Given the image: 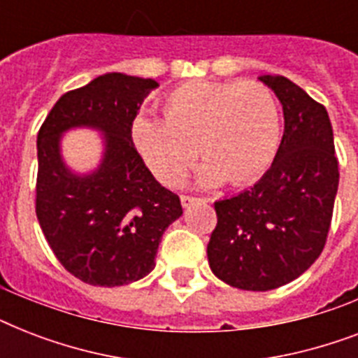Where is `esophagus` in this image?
<instances>
[{
	"label": "esophagus",
	"mask_w": 358,
	"mask_h": 358,
	"mask_svg": "<svg viewBox=\"0 0 358 358\" xmlns=\"http://www.w3.org/2000/svg\"><path fill=\"white\" fill-rule=\"evenodd\" d=\"M180 202H182V206L184 208H189L196 202H202V199H196V196H189V195H182L180 196Z\"/></svg>",
	"instance_id": "obj_1"
}]
</instances>
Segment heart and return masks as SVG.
I'll return each instance as SVG.
<instances>
[{"mask_svg": "<svg viewBox=\"0 0 358 358\" xmlns=\"http://www.w3.org/2000/svg\"><path fill=\"white\" fill-rule=\"evenodd\" d=\"M163 115L141 113L131 122L137 150L163 184H176L196 150L204 157L196 173L201 185L212 187L224 178L249 184L266 173L277 152V102L256 81H189L169 92Z\"/></svg>", "mask_w": 358, "mask_h": 358, "instance_id": "heart-1", "label": "heart"}]
</instances>
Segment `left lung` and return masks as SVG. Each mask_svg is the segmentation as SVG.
Listing matches in <instances>:
<instances>
[{"instance_id":"1","label":"left lung","mask_w":358,"mask_h":358,"mask_svg":"<svg viewBox=\"0 0 358 358\" xmlns=\"http://www.w3.org/2000/svg\"><path fill=\"white\" fill-rule=\"evenodd\" d=\"M282 106L284 134L252 187L215 202L210 269L223 282L267 292L292 282L322 255L338 191L327 109L284 76H260Z\"/></svg>"}]
</instances>
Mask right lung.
<instances>
[{"mask_svg":"<svg viewBox=\"0 0 358 358\" xmlns=\"http://www.w3.org/2000/svg\"><path fill=\"white\" fill-rule=\"evenodd\" d=\"M150 78L98 76L59 98L36 137V217L57 260L92 286L113 288L156 267L163 232L182 215L178 195L165 189L141 159L131 122L157 89ZM101 134L97 167L80 173L62 156L72 129Z\"/></svg>","mask_w":358,"mask_h":358,"instance_id":"obj_1","label":"right lung"}]
</instances>
